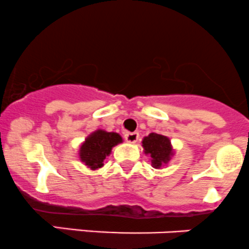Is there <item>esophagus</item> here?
<instances>
[{"instance_id": "esophagus-1", "label": "esophagus", "mask_w": 249, "mask_h": 249, "mask_svg": "<svg viewBox=\"0 0 249 249\" xmlns=\"http://www.w3.org/2000/svg\"><path fill=\"white\" fill-rule=\"evenodd\" d=\"M124 140L127 142H130V143H135L139 140V133L138 132H134V133H127V134L124 135Z\"/></svg>"}]
</instances>
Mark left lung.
Instances as JSON below:
<instances>
[{"label": "left lung", "mask_w": 249, "mask_h": 249, "mask_svg": "<svg viewBox=\"0 0 249 249\" xmlns=\"http://www.w3.org/2000/svg\"><path fill=\"white\" fill-rule=\"evenodd\" d=\"M142 147L145 155L151 157V165L155 169H160L166 165L174 155L170 139L165 135L150 133L142 139Z\"/></svg>", "instance_id": "obj_1"}]
</instances>
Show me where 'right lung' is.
Returning a JSON list of instances; mask_svg holds the SVG:
<instances>
[{"label": "right lung", "instance_id": "add662e5", "mask_svg": "<svg viewBox=\"0 0 249 249\" xmlns=\"http://www.w3.org/2000/svg\"><path fill=\"white\" fill-rule=\"evenodd\" d=\"M120 142H122V138L117 133L97 129L91 133L80 146L79 157L87 168L97 170L104 165L107 156H109L112 147Z\"/></svg>", "mask_w": 249, "mask_h": 249}]
</instances>
